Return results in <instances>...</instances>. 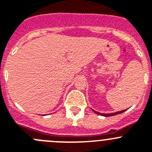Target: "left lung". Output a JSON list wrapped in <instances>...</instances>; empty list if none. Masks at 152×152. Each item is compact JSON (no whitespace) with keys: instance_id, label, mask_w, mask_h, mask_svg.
I'll return each mask as SVG.
<instances>
[{"instance_id":"left-lung-1","label":"left lung","mask_w":152,"mask_h":152,"mask_svg":"<svg viewBox=\"0 0 152 152\" xmlns=\"http://www.w3.org/2000/svg\"><path fill=\"white\" fill-rule=\"evenodd\" d=\"M126 110H122V111H119V112H116V113H109V114H106V113H99V112H96V111L93 110L94 112L95 113L99 114V115H103V116H112V115H116V114H119V113H122L125 112V111Z\"/></svg>"}]
</instances>
